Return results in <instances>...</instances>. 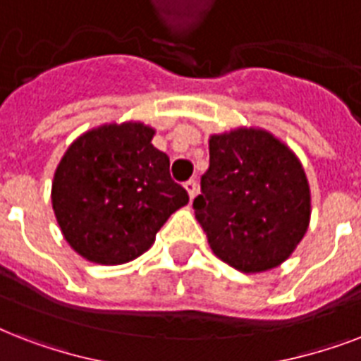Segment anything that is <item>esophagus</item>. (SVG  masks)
<instances>
[{"label":"esophagus","mask_w":361,"mask_h":361,"mask_svg":"<svg viewBox=\"0 0 361 361\" xmlns=\"http://www.w3.org/2000/svg\"><path fill=\"white\" fill-rule=\"evenodd\" d=\"M185 191H187V195H189V198H191V200L197 197V181H195V180L187 181Z\"/></svg>","instance_id":"34e87169"}]
</instances>
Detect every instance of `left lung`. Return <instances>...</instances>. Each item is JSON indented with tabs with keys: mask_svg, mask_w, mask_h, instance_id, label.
Wrapping results in <instances>:
<instances>
[{
	"mask_svg": "<svg viewBox=\"0 0 361 361\" xmlns=\"http://www.w3.org/2000/svg\"><path fill=\"white\" fill-rule=\"evenodd\" d=\"M192 202L215 257L243 274L285 262L311 219V189L300 159L258 127L209 136V169Z\"/></svg>",
	"mask_w": 361,
	"mask_h": 361,
	"instance_id": "8db88e82",
	"label": "left lung"
}]
</instances>
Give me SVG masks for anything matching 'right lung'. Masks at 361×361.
Listing matches in <instances>:
<instances>
[{
    "mask_svg": "<svg viewBox=\"0 0 361 361\" xmlns=\"http://www.w3.org/2000/svg\"><path fill=\"white\" fill-rule=\"evenodd\" d=\"M142 121L104 123L76 138L54 172L52 208L82 258L103 266L135 260L170 215L189 202L170 159Z\"/></svg>",
    "mask_w": 361,
    "mask_h": 361,
    "instance_id": "1",
    "label": "right lung"
}]
</instances>
